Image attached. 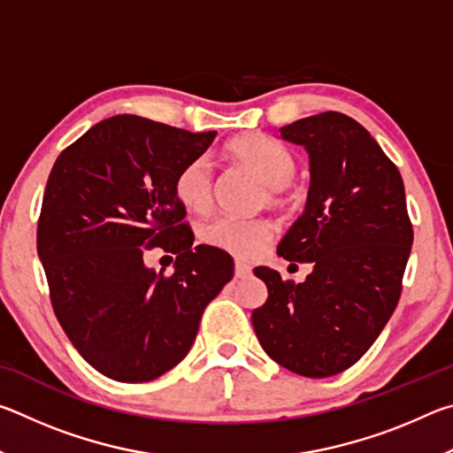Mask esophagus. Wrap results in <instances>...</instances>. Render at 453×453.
Instances as JSON below:
<instances>
[{
	"label": "esophagus",
	"mask_w": 453,
	"mask_h": 453,
	"mask_svg": "<svg viewBox=\"0 0 453 453\" xmlns=\"http://www.w3.org/2000/svg\"><path fill=\"white\" fill-rule=\"evenodd\" d=\"M250 273H251V267L248 264L235 262V278H248Z\"/></svg>",
	"instance_id": "34e87169"
}]
</instances>
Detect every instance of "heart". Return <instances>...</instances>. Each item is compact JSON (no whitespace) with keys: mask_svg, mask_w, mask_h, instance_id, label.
I'll list each match as a JSON object with an SVG mask.
<instances>
[{"mask_svg":"<svg viewBox=\"0 0 453 453\" xmlns=\"http://www.w3.org/2000/svg\"><path fill=\"white\" fill-rule=\"evenodd\" d=\"M226 151L235 164L254 172L270 188L272 202H280V189L286 188L296 175V159L286 148L262 134H243L229 142ZM175 196L191 211H210L216 196V181L208 159L196 157L181 167L175 178ZM272 234L273 226L265 218L224 216L208 221L199 229V237L205 245L240 259H254L262 254Z\"/></svg>","mask_w":453,"mask_h":453,"instance_id":"b5f03b06","label":"heart"}]
</instances>
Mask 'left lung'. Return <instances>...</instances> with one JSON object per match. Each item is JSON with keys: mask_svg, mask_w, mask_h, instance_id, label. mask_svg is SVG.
Segmentation results:
<instances>
[{"mask_svg": "<svg viewBox=\"0 0 453 453\" xmlns=\"http://www.w3.org/2000/svg\"><path fill=\"white\" fill-rule=\"evenodd\" d=\"M280 135L303 145L311 180L278 256L313 270L294 283L256 267L267 300L251 324L273 362L327 378L372 348L400 302L413 242L403 180L370 132L340 111L297 119Z\"/></svg>", "mask_w": 453, "mask_h": 453, "instance_id": "8db88e82", "label": "left lung"}]
</instances>
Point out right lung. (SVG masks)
Returning a JSON list of instances; mask_svg holds the SVG:
<instances>
[{"mask_svg": "<svg viewBox=\"0 0 453 453\" xmlns=\"http://www.w3.org/2000/svg\"><path fill=\"white\" fill-rule=\"evenodd\" d=\"M216 134L124 113L88 129L51 167L37 256L65 335L107 378L142 383L178 365L205 305L234 278L232 256L194 248L175 196L180 170ZM151 247L176 256L172 276L144 265Z\"/></svg>", "mask_w": 453, "mask_h": 453, "instance_id": "add662e5", "label": "right lung"}]
</instances>
